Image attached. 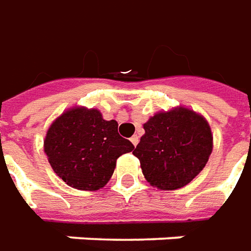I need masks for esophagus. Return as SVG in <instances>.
Masks as SVG:
<instances>
[{"label": "esophagus", "mask_w": 251, "mask_h": 251, "mask_svg": "<svg viewBox=\"0 0 251 251\" xmlns=\"http://www.w3.org/2000/svg\"><path fill=\"white\" fill-rule=\"evenodd\" d=\"M131 142H132V145H134V146H136V145H138V142H139V136L138 135L132 136V138H131Z\"/></svg>", "instance_id": "1"}]
</instances>
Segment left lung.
Listing matches in <instances>:
<instances>
[{
	"mask_svg": "<svg viewBox=\"0 0 251 251\" xmlns=\"http://www.w3.org/2000/svg\"><path fill=\"white\" fill-rule=\"evenodd\" d=\"M143 128L132 154L139 158L143 176L153 187H184L205 168L213 150V134L202 115L176 106L151 116Z\"/></svg>",
	"mask_w": 251,
	"mask_h": 251,
	"instance_id": "obj_1",
	"label": "left lung"
}]
</instances>
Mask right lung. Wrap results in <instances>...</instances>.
Returning <instances> with one entry per match:
<instances>
[{
    "instance_id": "right-lung-1",
    "label": "right lung",
    "mask_w": 251,
    "mask_h": 251,
    "mask_svg": "<svg viewBox=\"0 0 251 251\" xmlns=\"http://www.w3.org/2000/svg\"><path fill=\"white\" fill-rule=\"evenodd\" d=\"M116 120H105L94 108L74 106L50 124L43 150L60 179L77 190L96 191L113 175L116 161L134 150L117 132Z\"/></svg>"
}]
</instances>
